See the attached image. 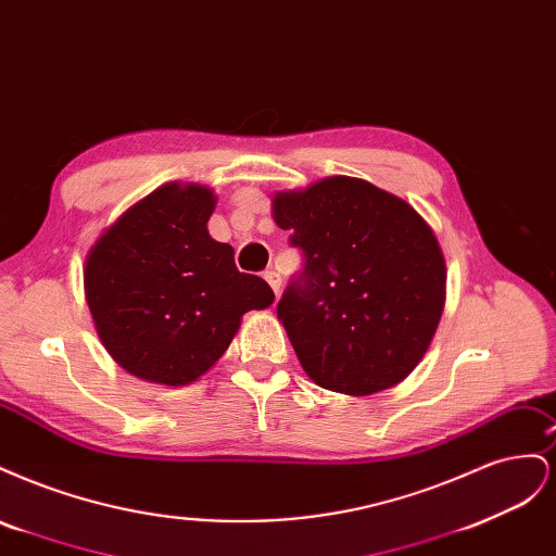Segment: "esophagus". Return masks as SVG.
Returning <instances> with one entry per match:
<instances>
[{"mask_svg": "<svg viewBox=\"0 0 556 556\" xmlns=\"http://www.w3.org/2000/svg\"><path fill=\"white\" fill-rule=\"evenodd\" d=\"M264 278H266V282L271 285V290L276 292V294H280V285H282V280H280V274L276 271V268H268V271H264Z\"/></svg>", "mask_w": 556, "mask_h": 556, "instance_id": "1", "label": "esophagus"}]
</instances>
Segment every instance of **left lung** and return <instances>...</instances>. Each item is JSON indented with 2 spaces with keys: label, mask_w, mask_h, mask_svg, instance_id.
Returning a JSON list of instances; mask_svg holds the SVG:
<instances>
[{
  "label": "left lung",
  "mask_w": 556,
  "mask_h": 556,
  "mask_svg": "<svg viewBox=\"0 0 556 556\" xmlns=\"http://www.w3.org/2000/svg\"><path fill=\"white\" fill-rule=\"evenodd\" d=\"M274 220L304 255L276 311L308 378L368 396L410 376L445 306V260L419 213L371 182L331 176L278 192Z\"/></svg>",
  "instance_id": "left-lung-1"
}]
</instances>
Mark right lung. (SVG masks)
Instances as JSON below:
<instances>
[{"mask_svg": "<svg viewBox=\"0 0 556 556\" xmlns=\"http://www.w3.org/2000/svg\"><path fill=\"white\" fill-rule=\"evenodd\" d=\"M215 197L162 185L117 217L86 260L99 339L131 376L190 384L225 355L248 311L268 308L266 280L241 274L233 248L208 233Z\"/></svg>", "mask_w": 556, "mask_h": 556, "instance_id": "1", "label": "right lung"}]
</instances>
